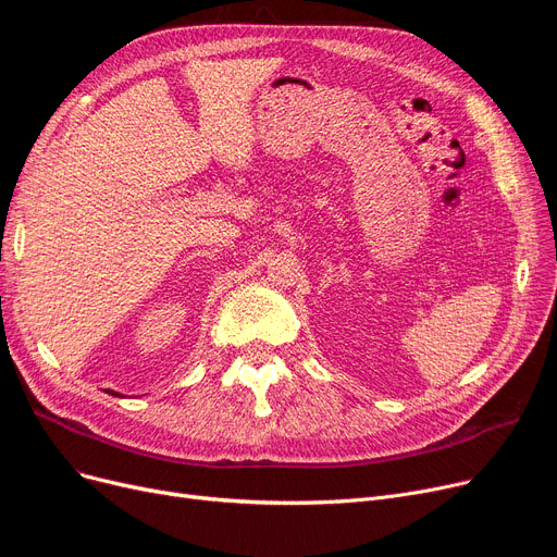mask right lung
<instances>
[{
    "label": "right lung",
    "mask_w": 557,
    "mask_h": 557,
    "mask_svg": "<svg viewBox=\"0 0 557 557\" xmlns=\"http://www.w3.org/2000/svg\"><path fill=\"white\" fill-rule=\"evenodd\" d=\"M109 392H111V394H115V396H120V394H117V392H113V389H109Z\"/></svg>",
    "instance_id": "obj_1"
}]
</instances>
